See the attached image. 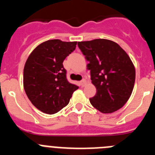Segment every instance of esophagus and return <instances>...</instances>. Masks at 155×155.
<instances>
[{"label":"esophagus","instance_id":"1","mask_svg":"<svg viewBox=\"0 0 155 155\" xmlns=\"http://www.w3.org/2000/svg\"><path fill=\"white\" fill-rule=\"evenodd\" d=\"M80 84H81V85L82 86V87H84V86H85L86 84H87V81H86L85 79H83V80H82L80 82Z\"/></svg>","mask_w":155,"mask_h":155}]
</instances>
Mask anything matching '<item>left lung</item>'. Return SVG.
<instances>
[{
	"instance_id": "left-lung-1",
	"label": "left lung",
	"mask_w": 155,
	"mask_h": 155,
	"mask_svg": "<svg viewBox=\"0 0 155 155\" xmlns=\"http://www.w3.org/2000/svg\"><path fill=\"white\" fill-rule=\"evenodd\" d=\"M79 49L89 64L91 80L96 94L90 102L102 113L121 109L132 94L135 68L130 58L116 42L97 39L78 42Z\"/></svg>"
}]
</instances>
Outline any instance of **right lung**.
Returning <instances> with one entry per match:
<instances>
[{
    "mask_svg": "<svg viewBox=\"0 0 155 155\" xmlns=\"http://www.w3.org/2000/svg\"><path fill=\"white\" fill-rule=\"evenodd\" d=\"M77 42L51 39L31 52L23 72V85L28 99L39 110L54 114L65 107L78 86L67 79L63 62L75 50Z\"/></svg>",
    "mask_w": 155,
    "mask_h": 155,
    "instance_id": "right-lung-1",
    "label": "right lung"
}]
</instances>
